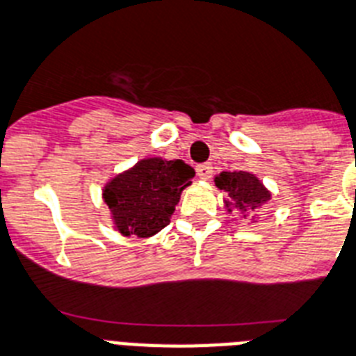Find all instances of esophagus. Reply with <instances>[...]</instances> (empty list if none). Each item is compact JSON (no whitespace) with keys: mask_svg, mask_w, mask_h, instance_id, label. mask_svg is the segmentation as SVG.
<instances>
[{"mask_svg":"<svg viewBox=\"0 0 356 356\" xmlns=\"http://www.w3.org/2000/svg\"><path fill=\"white\" fill-rule=\"evenodd\" d=\"M195 170H197V175L201 179H210V177H212V172H213L212 164H208V163L199 164V166Z\"/></svg>","mask_w":356,"mask_h":356,"instance_id":"esophagus-1","label":"esophagus"}]
</instances>
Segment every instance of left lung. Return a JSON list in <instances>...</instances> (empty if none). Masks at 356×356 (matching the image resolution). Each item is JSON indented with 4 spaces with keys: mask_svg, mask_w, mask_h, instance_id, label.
<instances>
[{
    "mask_svg": "<svg viewBox=\"0 0 356 356\" xmlns=\"http://www.w3.org/2000/svg\"><path fill=\"white\" fill-rule=\"evenodd\" d=\"M216 186L228 193L238 210H254L270 199V193L263 188L258 177L248 172H223L216 177Z\"/></svg>",
    "mask_w": 356,
    "mask_h": 356,
    "instance_id": "1",
    "label": "left lung"
}]
</instances>
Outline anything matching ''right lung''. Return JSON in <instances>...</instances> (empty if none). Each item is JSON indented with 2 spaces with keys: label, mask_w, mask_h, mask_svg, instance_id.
<instances>
[{
  "label": "right lung",
  "mask_w": 356,
  "mask_h": 356,
  "mask_svg": "<svg viewBox=\"0 0 356 356\" xmlns=\"http://www.w3.org/2000/svg\"><path fill=\"white\" fill-rule=\"evenodd\" d=\"M193 175L195 170L181 159H144L113 179L104 190V199L118 230L138 238L163 230Z\"/></svg>",
  "instance_id": "1"
}]
</instances>
